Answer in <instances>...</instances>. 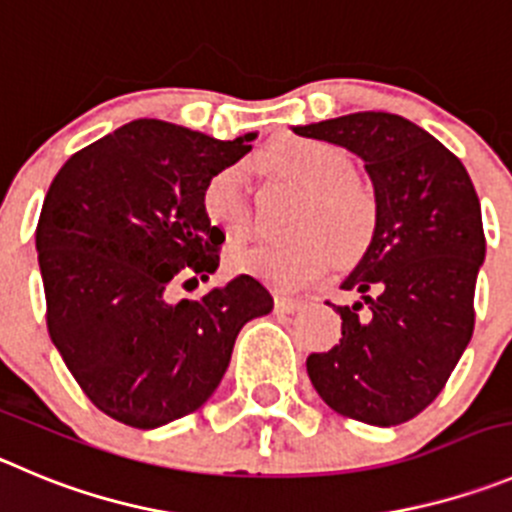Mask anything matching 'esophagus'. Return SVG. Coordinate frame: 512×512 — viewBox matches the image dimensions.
<instances>
[{"instance_id": "1", "label": "esophagus", "mask_w": 512, "mask_h": 512, "mask_svg": "<svg viewBox=\"0 0 512 512\" xmlns=\"http://www.w3.org/2000/svg\"><path fill=\"white\" fill-rule=\"evenodd\" d=\"M303 308V300L300 298H290V295L275 293V310L278 313H295V310Z\"/></svg>"}]
</instances>
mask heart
Returning a JSON list of instances; mask_svg holds the SVG:
<instances>
[{
    "mask_svg": "<svg viewBox=\"0 0 512 512\" xmlns=\"http://www.w3.org/2000/svg\"><path fill=\"white\" fill-rule=\"evenodd\" d=\"M257 164L280 179L303 186L285 240H262L232 252V265L283 290L303 288L333 267L341 252L351 260L364 252L376 229V199L356 176L348 154L321 138L285 136L262 148ZM202 212L229 240L252 227L245 169L222 166L202 186Z\"/></svg>",
    "mask_w": 512,
    "mask_h": 512,
    "instance_id": "obj_1",
    "label": "heart"
}]
</instances>
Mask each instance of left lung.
<instances>
[{
	"label": "left lung",
	"mask_w": 512,
	"mask_h": 512,
	"mask_svg": "<svg viewBox=\"0 0 512 512\" xmlns=\"http://www.w3.org/2000/svg\"><path fill=\"white\" fill-rule=\"evenodd\" d=\"M295 133L361 156L376 194L374 240L343 283L356 303L333 305L341 338L310 353L308 376L341 417L404 424L437 399L472 338L480 199L450 148L394 113H351Z\"/></svg>",
	"instance_id": "1"
}]
</instances>
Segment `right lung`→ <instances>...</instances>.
Segmentation results:
<instances>
[{
    "label": "right lung",
    "mask_w": 512,
    "mask_h": 512,
    "mask_svg": "<svg viewBox=\"0 0 512 512\" xmlns=\"http://www.w3.org/2000/svg\"><path fill=\"white\" fill-rule=\"evenodd\" d=\"M255 133L217 141L138 118L65 161L47 189L37 252L52 343L103 414L154 429L214 394L247 321L272 310L260 280L171 303L174 285L219 267L202 186L237 164Z\"/></svg>",
    "instance_id": "1"
}]
</instances>
